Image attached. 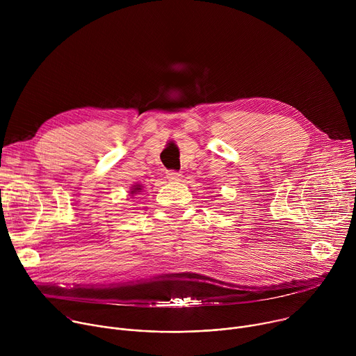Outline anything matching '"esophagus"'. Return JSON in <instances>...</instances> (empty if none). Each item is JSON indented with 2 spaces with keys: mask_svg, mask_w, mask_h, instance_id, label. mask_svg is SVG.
<instances>
[{
  "mask_svg": "<svg viewBox=\"0 0 356 356\" xmlns=\"http://www.w3.org/2000/svg\"><path fill=\"white\" fill-rule=\"evenodd\" d=\"M166 177L169 180H172V181H180L181 180V175L179 172H176V170H168L166 172Z\"/></svg>",
  "mask_w": 356,
  "mask_h": 356,
  "instance_id": "esophagus-1",
  "label": "esophagus"
}]
</instances>
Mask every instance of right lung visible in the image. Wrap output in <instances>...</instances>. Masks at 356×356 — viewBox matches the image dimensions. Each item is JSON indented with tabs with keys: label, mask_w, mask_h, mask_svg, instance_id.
Returning <instances> with one entry per match:
<instances>
[{
	"label": "right lung",
	"mask_w": 356,
	"mask_h": 356,
	"mask_svg": "<svg viewBox=\"0 0 356 356\" xmlns=\"http://www.w3.org/2000/svg\"><path fill=\"white\" fill-rule=\"evenodd\" d=\"M139 190H142V187L139 186V184H136V186H134V188H132V194H136V193H139Z\"/></svg>",
	"instance_id": "obj_1"
}]
</instances>
